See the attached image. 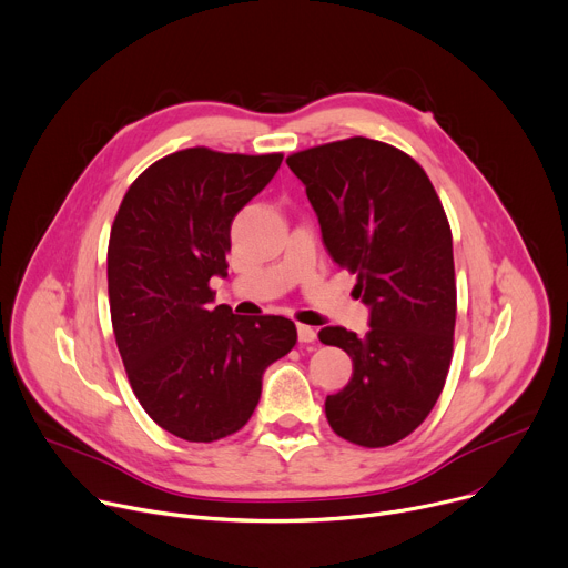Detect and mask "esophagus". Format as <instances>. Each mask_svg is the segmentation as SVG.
<instances>
[{
  "instance_id": "esophagus-1",
  "label": "esophagus",
  "mask_w": 568,
  "mask_h": 568,
  "mask_svg": "<svg viewBox=\"0 0 568 568\" xmlns=\"http://www.w3.org/2000/svg\"><path fill=\"white\" fill-rule=\"evenodd\" d=\"M297 338L300 343H312L316 338V329L310 325H297Z\"/></svg>"
}]
</instances>
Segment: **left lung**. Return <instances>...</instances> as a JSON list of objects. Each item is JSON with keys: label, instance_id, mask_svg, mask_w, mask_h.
<instances>
[{"label": "left lung", "instance_id": "obj_1", "mask_svg": "<svg viewBox=\"0 0 568 568\" xmlns=\"http://www.w3.org/2000/svg\"><path fill=\"white\" fill-rule=\"evenodd\" d=\"M307 189L329 256L357 275L371 307L364 336L341 325L318 338L353 359L325 400L329 427L364 448L409 436L439 400L453 362L457 282L453 234L425 170L403 150L353 136L286 156Z\"/></svg>", "mask_w": 568, "mask_h": 568}]
</instances>
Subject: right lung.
Returning <instances> with one entry per match:
<instances>
[{
	"instance_id": "obj_1",
	"label": "right lung",
	"mask_w": 568,
	"mask_h": 568,
	"mask_svg": "<svg viewBox=\"0 0 568 568\" xmlns=\"http://www.w3.org/2000/svg\"><path fill=\"white\" fill-rule=\"evenodd\" d=\"M284 154L172 152L124 193L106 252L118 351L141 407L165 432L211 444L239 432L261 375L297 341L284 316L213 307L227 275L234 215L277 172Z\"/></svg>"
}]
</instances>
